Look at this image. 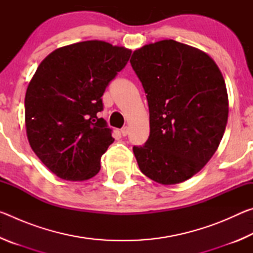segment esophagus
Here are the masks:
<instances>
[{
	"instance_id": "obj_1",
	"label": "esophagus",
	"mask_w": 253,
	"mask_h": 253,
	"mask_svg": "<svg viewBox=\"0 0 253 253\" xmlns=\"http://www.w3.org/2000/svg\"><path fill=\"white\" fill-rule=\"evenodd\" d=\"M121 132H122V135H123V136H127V135H128V132H129V127H127V126L123 127L122 129H121Z\"/></svg>"
}]
</instances>
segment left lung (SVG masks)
<instances>
[{"label": "left lung", "instance_id": "1", "mask_svg": "<svg viewBox=\"0 0 253 253\" xmlns=\"http://www.w3.org/2000/svg\"><path fill=\"white\" fill-rule=\"evenodd\" d=\"M130 65L149 108L147 142L132 147L139 169L163 185L186 181L223 137L229 114L223 76L209 54L174 40L135 50Z\"/></svg>", "mask_w": 253, "mask_h": 253}]
</instances>
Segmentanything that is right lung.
Here are the masks:
<instances>
[{
  "mask_svg": "<svg viewBox=\"0 0 253 253\" xmlns=\"http://www.w3.org/2000/svg\"><path fill=\"white\" fill-rule=\"evenodd\" d=\"M131 50L90 40L61 46L42 61L25 93V128L32 151L51 172L85 181L100 170L114 138L101 97Z\"/></svg>",
  "mask_w": 253,
  "mask_h": 253,
  "instance_id": "1",
  "label": "right lung"
}]
</instances>
